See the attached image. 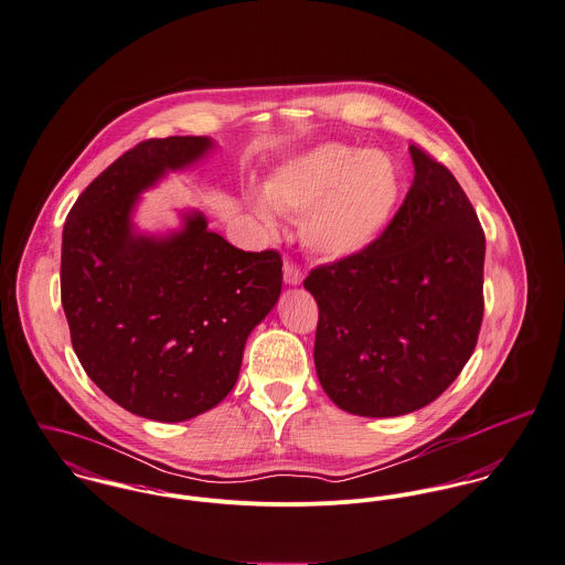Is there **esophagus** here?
<instances>
[{
  "instance_id": "esophagus-1",
  "label": "esophagus",
  "mask_w": 565,
  "mask_h": 565,
  "mask_svg": "<svg viewBox=\"0 0 565 565\" xmlns=\"http://www.w3.org/2000/svg\"><path fill=\"white\" fill-rule=\"evenodd\" d=\"M284 281H286L288 286H299V284L303 281V273H301V268H297L295 264L286 262V264H284Z\"/></svg>"
}]
</instances>
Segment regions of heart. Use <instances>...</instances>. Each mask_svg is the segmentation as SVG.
Returning <instances> with one entry per match:
<instances>
[{
	"instance_id": "b5f03b06",
	"label": "heart",
	"mask_w": 565,
	"mask_h": 565,
	"mask_svg": "<svg viewBox=\"0 0 565 565\" xmlns=\"http://www.w3.org/2000/svg\"><path fill=\"white\" fill-rule=\"evenodd\" d=\"M255 212L299 216L301 243L322 259L364 252L383 234L401 199V173L383 151L324 142L288 160L264 184Z\"/></svg>"
}]
</instances>
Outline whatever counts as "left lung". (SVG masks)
Masks as SVG:
<instances>
[{"mask_svg":"<svg viewBox=\"0 0 565 565\" xmlns=\"http://www.w3.org/2000/svg\"><path fill=\"white\" fill-rule=\"evenodd\" d=\"M414 184L371 247L318 266L313 364L344 412L394 418L457 379L483 320L486 236L452 173L409 145Z\"/></svg>","mask_w":565,"mask_h":565,"instance_id":"obj_1","label":"left lung"}]
</instances>
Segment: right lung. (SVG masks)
<instances>
[{"label":"right lung","instance_id":"1","mask_svg":"<svg viewBox=\"0 0 565 565\" xmlns=\"http://www.w3.org/2000/svg\"><path fill=\"white\" fill-rule=\"evenodd\" d=\"M207 136L151 138L115 160L73 203L63 232L61 297L73 351L127 412L182 423L236 385L253 329L281 295V255L236 249L199 210L145 234V190L203 160Z\"/></svg>","mask_w":565,"mask_h":565}]
</instances>
